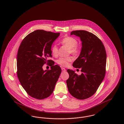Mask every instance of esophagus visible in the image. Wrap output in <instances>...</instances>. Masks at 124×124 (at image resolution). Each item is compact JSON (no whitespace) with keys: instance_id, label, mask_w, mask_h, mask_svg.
<instances>
[{"instance_id":"esophagus-1","label":"esophagus","mask_w":124,"mask_h":124,"mask_svg":"<svg viewBox=\"0 0 124 124\" xmlns=\"http://www.w3.org/2000/svg\"><path fill=\"white\" fill-rule=\"evenodd\" d=\"M61 70H62L63 72H65L66 71V70H65L64 68H61Z\"/></svg>"}]
</instances>
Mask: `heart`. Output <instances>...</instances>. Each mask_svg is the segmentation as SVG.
<instances>
[{"instance_id": "heart-1", "label": "heart", "mask_w": 124, "mask_h": 124, "mask_svg": "<svg viewBox=\"0 0 124 124\" xmlns=\"http://www.w3.org/2000/svg\"><path fill=\"white\" fill-rule=\"evenodd\" d=\"M60 43L61 44L66 46L69 48V54H71L76 55L78 54L81 52V47L78 44V40L73 37H65L61 40ZM51 51L54 56H57L59 52V48L58 46L56 45H53L51 47ZM72 60V58L70 56L67 57H61L57 60L56 62L58 64L65 67L68 66L70 62Z\"/></svg>"}]
</instances>
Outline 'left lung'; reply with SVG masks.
<instances>
[{"label": "left lung", "mask_w": 124, "mask_h": 124, "mask_svg": "<svg viewBox=\"0 0 124 124\" xmlns=\"http://www.w3.org/2000/svg\"><path fill=\"white\" fill-rule=\"evenodd\" d=\"M80 38L81 52L73 63L76 68H81L80 75L68 69L69 78L66 80L68 91L79 100L87 99L96 92L104 79L106 73L107 54L104 45L96 35L85 30H75L70 35Z\"/></svg>", "instance_id": "obj_1"}]
</instances>
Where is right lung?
I'll return each mask as SVG.
<instances>
[{
  "label": "right lung",
  "mask_w": 124,
  "mask_h": 124,
  "mask_svg": "<svg viewBox=\"0 0 124 124\" xmlns=\"http://www.w3.org/2000/svg\"><path fill=\"white\" fill-rule=\"evenodd\" d=\"M43 30H36L27 35L21 43L16 58L17 75L20 84L28 94L35 99L49 97L61 72L60 66L52 60L51 46L60 35ZM49 63L51 70L42 67Z\"/></svg>",
  "instance_id": "1"
}]
</instances>
